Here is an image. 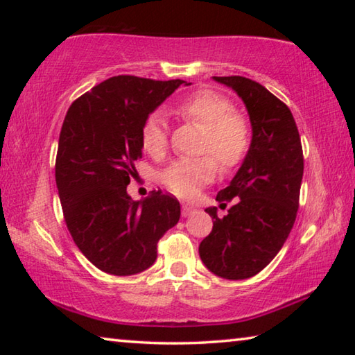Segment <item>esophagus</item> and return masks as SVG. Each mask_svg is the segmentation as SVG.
Segmentation results:
<instances>
[{
    "mask_svg": "<svg viewBox=\"0 0 355 355\" xmlns=\"http://www.w3.org/2000/svg\"><path fill=\"white\" fill-rule=\"evenodd\" d=\"M194 211H196V208L191 207V205H183L182 207V216H184V218H186V216H191Z\"/></svg>",
    "mask_w": 355,
    "mask_h": 355,
    "instance_id": "1",
    "label": "esophagus"
}]
</instances>
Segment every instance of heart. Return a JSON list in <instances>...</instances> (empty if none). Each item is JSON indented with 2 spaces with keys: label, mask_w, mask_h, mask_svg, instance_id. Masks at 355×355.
Listing matches in <instances>:
<instances>
[{
  "label": "heart",
  "mask_w": 355,
  "mask_h": 355,
  "mask_svg": "<svg viewBox=\"0 0 355 355\" xmlns=\"http://www.w3.org/2000/svg\"><path fill=\"white\" fill-rule=\"evenodd\" d=\"M173 114L184 122L203 127L199 158H180L161 173V182L178 197L196 196L222 169H233L243 163L252 141L250 120L243 111L233 107L232 100L211 89H200L184 95L172 107ZM169 123L163 111H153L141 128V144L153 158H163L169 148Z\"/></svg>",
  "instance_id": "heart-1"
}]
</instances>
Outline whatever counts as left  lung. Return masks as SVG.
Segmentation results:
<instances>
[{
	"mask_svg": "<svg viewBox=\"0 0 355 355\" xmlns=\"http://www.w3.org/2000/svg\"><path fill=\"white\" fill-rule=\"evenodd\" d=\"M243 98L252 123V142L243 166L216 200H235L224 218L216 208L213 230L199 254L213 274L228 280L249 279L279 254L299 208L304 155L294 117L284 101L244 76H213Z\"/></svg>",
	"mask_w": 355,
	"mask_h": 355,
	"instance_id": "left-lung-1",
	"label": "left lung"
}]
</instances>
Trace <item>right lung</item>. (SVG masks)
Wrapping results in <instances>:
<instances>
[{"instance_id":"add662e5","label":"right lung","mask_w":355,"mask_h":355,"mask_svg":"<svg viewBox=\"0 0 355 355\" xmlns=\"http://www.w3.org/2000/svg\"><path fill=\"white\" fill-rule=\"evenodd\" d=\"M186 81L112 76L78 97L65 114L56 155L64 220L100 271L133 275L152 266L159 238L180 219V202L153 191L131 200L127 186L142 158L141 128Z\"/></svg>"}]
</instances>
